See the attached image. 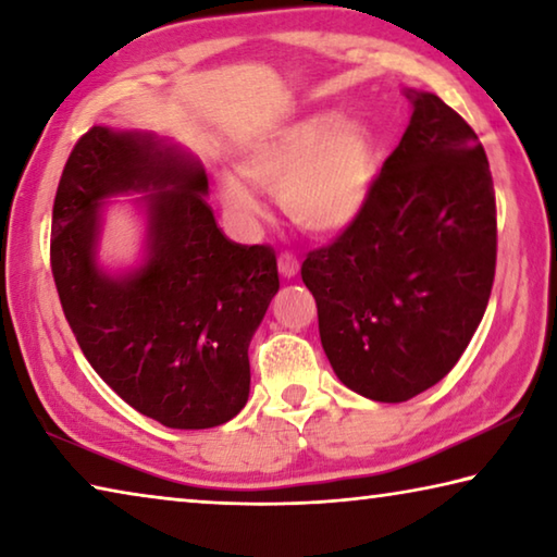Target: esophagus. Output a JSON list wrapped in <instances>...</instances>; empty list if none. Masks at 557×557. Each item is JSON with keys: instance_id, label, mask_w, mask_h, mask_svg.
<instances>
[{"instance_id": "1", "label": "esophagus", "mask_w": 557, "mask_h": 557, "mask_svg": "<svg viewBox=\"0 0 557 557\" xmlns=\"http://www.w3.org/2000/svg\"><path fill=\"white\" fill-rule=\"evenodd\" d=\"M277 268H280L282 277H295L299 272V260L292 256V252H282L277 260Z\"/></svg>"}]
</instances>
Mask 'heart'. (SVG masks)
<instances>
[{"label":"heart","mask_w":557,"mask_h":557,"mask_svg":"<svg viewBox=\"0 0 557 557\" xmlns=\"http://www.w3.org/2000/svg\"><path fill=\"white\" fill-rule=\"evenodd\" d=\"M238 169L277 191L282 209L305 231L336 233L369 199L375 154L363 129L342 125L332 112H317L250 145L238 157ZM221 199L235 213L258 211L252 194L233 176L221 182Z\"/></svg>","instance_id":"heart-1"}]
</instances>
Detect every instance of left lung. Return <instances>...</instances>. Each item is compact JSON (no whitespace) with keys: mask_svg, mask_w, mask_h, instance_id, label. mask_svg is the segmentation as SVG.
<instances>
[{"mask_svg":"<svg viewBox=\"0 0 557 557\" xmlns=\"http://www.w3.org/2000/svg\"><path fill=\"white\" fill-rule=\"evenodd\" d=\"M412 117L369 199L301 262L324 354L346 388L403 403L455 369L496 272V196L465 117L408 90Z\"/></svg>","mask_w":557,"mask_h":557,"instance_id":"8db88e82","label":"left lung"}]
</instances>
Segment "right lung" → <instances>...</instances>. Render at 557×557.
I'll list each match as a JSON object with an SVG mask.
<instances>
[{"label": "right lung", "mask_w": 557, "mask_h": 557, "mask_svg": "<svg viewBox=\"0 0 557 557\" xmlns=\"http://www.w3.org/2000/svg\"><path fill=\"white\" fill-rule=\"evenodd\" d=\"M152 190L143 269L106 276L95 262L99 201ZM194 157L152 135L90 127L53 201L51 272L63 314L96 373L164 428L228 422L250 393V338L280 289L270 245L225 238Z\"/></svg>", "instance_id": "add662e5"}]
</instances>
